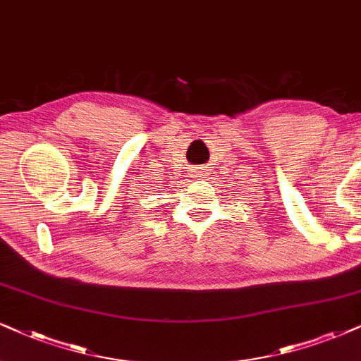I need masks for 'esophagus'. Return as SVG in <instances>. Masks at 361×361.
<instances>
[{
  "label": "esophagus",
  "mask_w": 361,
  "mask_h": 361,
  "mask_svg": "<svg viewBox=\"0 0 361 361\" xmlns=\"http://www.w3.org/2000/svg\"><path fill=\"white\" fill-rule=\"evenodd\" d=\"M192 173H194V176L201 177V173H204V169H202V167H195L194 171H192Z\"/></svg>",
  "instance_id": "34e87169"
}]
</instances>
